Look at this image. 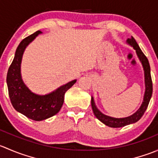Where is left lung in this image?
Here are the masks:
<instances>
[{
	"instance_id": "1",
	"label": "left lung",
	"mask_w": 158,
	"mask_h": 158,
	"mask_svg": "<svg viewBox=\"0 0 158 158\" xmlns=\"http://www.w3.org/2000/svg\"><path fill=\"white\" fill-rule=\"evenodd\" d=\"M127 42L131 46H132L134 47V49L136 50L137 55H138V58H139L141 63H142V66L144 71V79H145V93H144V101H143L140 109L135 114H132V115L127 118H115L105 115L104 114H102L99 110L97 109L95 105V102H94L93 98L92 97L91 105H92V111H93V113L95 115V117L98 120L101 121L102 123H104L105 125H106L107 126L111 127V128H121V127H124L125 125H130V124L135 123L138 120H140V118L142 117L144 113L145 112L146 109H147L148 106V104H149L150 100H151V95H152V79H151V68H150V64L148 58L144 55V52L141 51V49H140L139 46L137 44L136 40H135L133 36H131V38H130V39H128Z\"/></svg>"
}]
</instances>
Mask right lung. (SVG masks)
<instances>
[{"instance_id": "1", "label": "right lung", "mask_w": 158, "mask_h": 158, "mask_svg": "<svg viewBox=\"0 0 158 158\" xmlns=\"http://www.w3.org/2000/svg\"><path fill=\"white\" fill-rule=\"evenodd\" d=\"M40 33L41 31L38 30L20 43L7 75L8 94L13 107L18 112L34 121L44 120L57 114L64 102L65 93L76 82V80L71 81L45 95H36L25 85L20 76L22 56L27 46Z\"/></svg>"}]
</instances>
